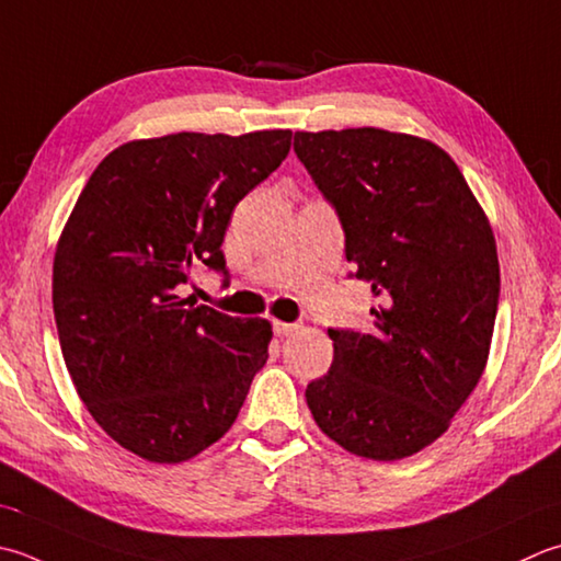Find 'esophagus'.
Returning a JSON list of instances; mask_svg holds the SVG:
<instances>
[{"label": "esophagus", "instance_id": "obj_1", "mask_svg": "<svg viewBox=\"0 0 561 561\" xmlns=\"http://www.w3.org/2000/svg\"><path fill=\"white\" fill-rule=\"evenodd\" d=\"M272 331H274V335H279V337H284V335H289V333H294V331H296V323L272 321Z\"/></svg>", "mask_w": 561, "mask_h": 561}]
</instances>
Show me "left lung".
<instances>
[{
  "label": "left lung",
  "mask_w": 561,
  "mask_h": 561,
  "mask_svg": "<svg viewBox=\"0 0 561 561\" xmlns=\"http://www.w3.org/2000/svg\"><path fill=\"white\" fill-rule=\"evenodd\" d=\"M294 152L345 233L375 328H328L333 365L306 387L347 453L411 457L437 440L486 367L499 311L496 240L453 158L381 128L294 134Z\"/></svg>",
  "instance_id": "obj_1"
}]
</instances>
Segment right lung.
Instances as JSON below:
<instances>
[{
  "label": "right lung",
  "instance_id": "1",
  "mask_svg": "<svg viewBox=\"0 0 561 561\" xmlns=\"http://www.w3.org/2000/svg\"><path fill=\"white\" fill-rule=\"evenodd\" d=\"M291 130L172 134L99 162L53 262V311L77 393L148 459L199 455L238 419L272 328L184 299L190 270L226 274L236 204L289 156Z\"/></svg>",
  "mask_w": 561,
  "mask_h": 561
}]
</instances>
